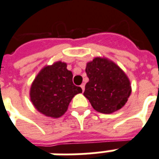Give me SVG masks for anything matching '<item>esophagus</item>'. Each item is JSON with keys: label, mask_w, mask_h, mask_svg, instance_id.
Returning <instances> with one entry per match:
<instances>
[{"label": "esophagus", "mask_w": 159, "mask_h": 159, "mask_svg": "<svg viewBox=\"0 0 159 159\" xmlns=\"http://www.w3.org/2000/svg\"><path fill=\"white\" fill-rule=\"evenodd\" d=\"M81 88H82V90H83V92H84V90H85V84H84V83H83V84L81 85Z\"/></svg>", "instance_id": "obj_1"}]
</instances>
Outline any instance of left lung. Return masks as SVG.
I'll return each mask as SVG.
<instances>
[{"label":"left lung","instance_id":"obj_1","mask_svg":"<svg viewBox=\"0 0 159 159\" xmlns=\"http://www.w3.org/2000/svg\"><path fill=\"white\" fill-rule=\"evenodd\" d=\"M89 78L83 95L98 112L111 114L120 109L131 93L130 80L118 66L107 58L96 57L87 63Z\"/></svg>","mask_w":159,"mask_h":159}]
</instances>
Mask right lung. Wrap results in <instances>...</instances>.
I'll return each instance as SVG.
<instances>
[{
  "instance_id": "1",
  "label": "right lung",
  "mask_w": 159,
  "mask_h": 159,
  "mask_svg": "<svg viewBox=\"0 0 159 159\" xmlns=\"http://www.w3.org/2000/svg\"><path fill=\"white\" fill-rule=\"evenodd\" d=\"M66 63L55 62L39 72L30 89V99L38 111L59 118L66 112L72 98L83 90L72 83L73 75Z\"/></svg>"
}]
</instances>
